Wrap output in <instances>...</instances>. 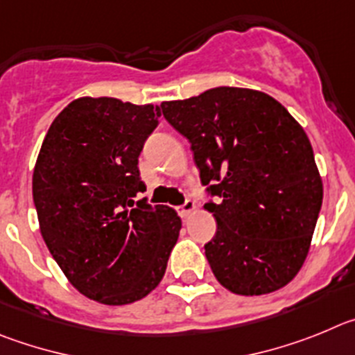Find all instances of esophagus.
Wrapping results in <instances>:
<instances>
[{
	"instance_id": "1",
	"label": "esophagus",
	"mask_w": 355,
	"mask_h": 355,
	"mask_svg": "<svg viewBox=\"0 0 355 355\" xmlns=\"http://www.w3.org/2000/svg\"><path fill=\"white\" fill-rule=\"evenodd\" d=\"M194 210H196V203H194L193 200H187L184 205L178 207V214H180V217H189Z\"/></svg>"
}]
</instances>
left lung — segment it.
<instances>
[{"mask_svg":"<svg viewBox=\"0 0 355 355\" xmlns=\"http://www.w3.org/2000/svg\"><path fill=\"white\" fill-rule=\"evenodd\" d=\"M162 114L189 139L217 232L205 244L216 279L237 295L288 285L308 257L324 198L311 143L276 98L219 86Z\"/></svg>","mask_w":355,"mask_h":355,"instance_id":"1","label":"left lung"}]
</instances>
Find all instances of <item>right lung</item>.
<instances>
[{
  "instance_id": "obj_1",
  "label": "right lung",
  "mask_w": 355,
  "mask_h": 355,
  "mask_svg": "<svg viewBox=\"0 0 355 355\" xmlns=\"http://www.w3.org/2000/svg\"><path fill=\"white\" fill-rule=\"evenodd\" d=\"M161 110L113 97L76 98L54 118L33 170L44 242L78 292L122 306L161 283L182 228L166 205L150 207L138 157Z\"/></svg>"
}]
</instances>
